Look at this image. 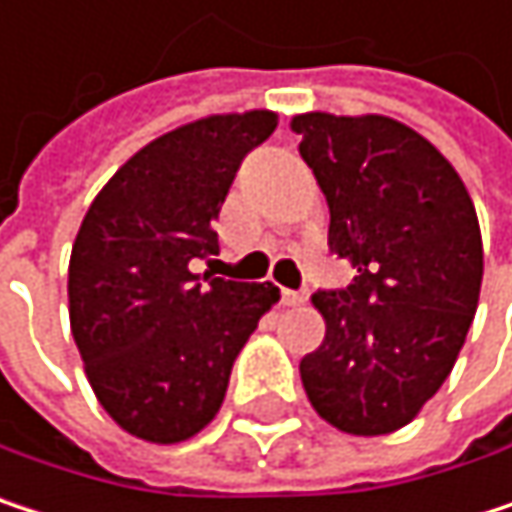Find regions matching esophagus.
<instances>
[{"instance_id":"obj_1","label":"esophagus","mask_w":512,"mask_h":512,"mask_svg":"<svg viewBox=\"0 0 512 512\" xmlns=\"http://www.w3.org/2000/svg\"><path fill=\"white\" fill-rule=\"evenodd\" d=\"M281 302H284L287 308H299V305H305V302H308V296H305V293H299V290H281Z\"/></svg>"}]
</instances>
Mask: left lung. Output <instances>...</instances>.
I'll return each mask as SVG.
<instances>
[{"instance_id": "1", "label": "left lung", "mask_w": 512, "mask_h": 512, "mask_svg": "<svg viewBox=\"0 0 512 512\" xmlns=\"http://www.w3.org/2000/svg\"><path fill=\"white\" fill-rule=\"evenodd\" d=\"M299 154L329 204L344 290L311 296L323 344L299 361L323 421L350 436L406 427L460 356L483 281V240L457 168L385 115H293Z\"/></svg>"}]
</instances>
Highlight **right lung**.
Returning a JSON list of instances; mask_svg holds the SVG:
<instances>
[{
	"label": "right lung",
	"instance_id": "right-lung-1",
	"mask_svg": "<svg viewBox=\"0 0 512 512\" xmlns=\"http://www.w3.org/2000/svg\"><path fill=\"white\" fill-rule=\"evenodd\" d=\"M269 109L207 115L133 154L91 201L67 269L70 332L109 418L177 445L219 412L234 358L278 287L207 278L213 231L243 156L272 136Z\"/></svg>",
	"mask_w": 512,
	"mask_h": 512
}]
</instances>
